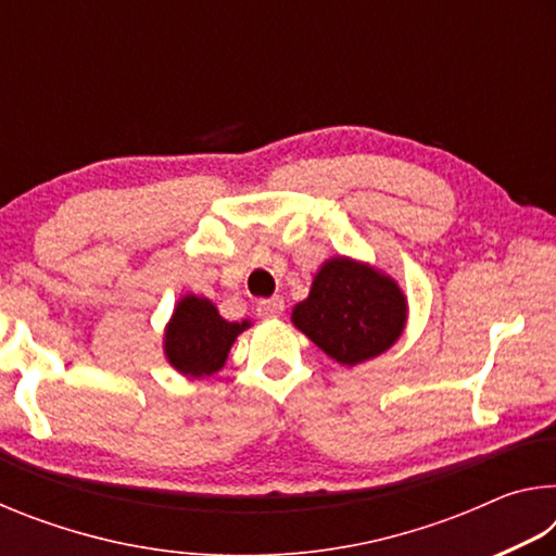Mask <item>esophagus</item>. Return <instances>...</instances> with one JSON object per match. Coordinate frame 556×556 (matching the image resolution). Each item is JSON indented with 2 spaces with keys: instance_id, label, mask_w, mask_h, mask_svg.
Listing matches in <instances>:
<instances>
[{
  "instance_id": "obj_1",
  "label": "esophagus",
  "mask_w": 556,
  "mask_h": 556,
  "mask_svg": "<svg viewBox=\"0 0 556 556\" xmlns=\"http://www.w3.org/2000/svg\"><path fill=\"white\" fill-rule=\"evenodd\" d=\"M257 316L260 318H277L285 314V301H281L279 296H271V299H262L257 301Z\"/></svg>"
}]
</instances>
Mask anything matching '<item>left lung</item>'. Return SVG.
<instances>
[{"mask_svg":"<svg viewBox=\"0 0 556 556\" xmlns=\"http://www.w3.org/2000/svg\"><path fill=\"white\" fill-rule=\"evenodd\" d=\"M291 321L341 365H357L397 341L407 324V296L397 281L351 257H331Z\"/></svg>","mask_w":556,"mask_h":556,"instance_id":"left-lung-1","label":"left lung"}]
</instances>
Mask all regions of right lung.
<instances>
[{"instance_id": "1", "label": "right lung", "mask_w": 556, "mask_h": 556, "mask_svg": "<svg viewBox=\"0 0 556 556\" xmlns=\"http://www.w3.org/2000/svg\"><path fill=\"white\" fill-rule=\"evenodd\" d=\"M244 328L250 321H225L211 299L186 294L166 326L164 355L181 375L208 378L223 368Z\"/></svg>"}]
</instances>
